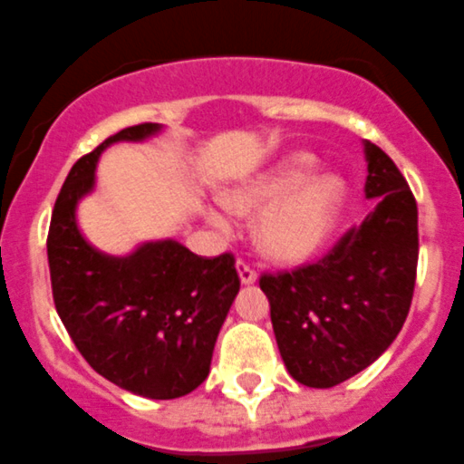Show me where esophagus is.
Here are the masks:
<instances>
[{
  "mask_svg": "<svg viewBox=\"0 0 464 464\" xmlns=\"http://www.w3.org/2000/svg\"><path fill=\"white\" fill-rule=\"evenodd\" d=\"M237 275H240L242 284H254L258 276V272L252 263H246L245 258H237Z\"/></svg>",
  "mask_w": 464,
  "mask_h": 464,
  "instance_id": "esophagus-1",
  "label": "esophagus"
}]
</instances>
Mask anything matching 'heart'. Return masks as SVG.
<instances>
[{"label": "heart", "mask_w": 464, "mask_h": 464, "mask_svg": "<svg viewBox=\"0 0 464 464\" xmlns=\"http://www.w3.org/2000/svg\"><path fill=\"white\" fill-rule=\"evenodd\" d=\"M315 160L306 153L293 155L276 171L246 188L227 194V206L236 212H263L258 222L261 249L279 261H300L327 240L341 218L345 185L339 176L323 173L309 179ZM210 219L224 231L233 222L224 210H212Z\"/></svg>", "instance_id": "b5f03b06"}]
</instances>
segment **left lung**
Here are the masks:
<instances>
[{
    "label": "left lung",
    "mask_w": 464,
    "mask_h": 464,
    "mask_svg": "<svg viewBox=\"0 0 464 464\" xmlns=\"http://www.w3.org/2000/svg\"><path fill=\"white\" fill-rule=\"evenodd\" d=\"M366 197L378 206L327 254L293 270L263 272L261 291L285 369L330 389L375 362L401 332L419 263L417 198L393 160L366 141Z\"/></svg>",
    "instance_id": "left-lung-1"
}]
</instances>
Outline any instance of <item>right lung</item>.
<instances>
[{"mask_svg":"<svg viewBox=\"0 0 464 464\" xmlns=\"http://www.w3.org/2000/svg\"><path fill=\"white\" fill-rule=\"evenodd\" d=\"M158 128L130 125L72 164L52 210L47 263L56 314L91 369L137 396L169 401L208 378L215 341L240 291L236 256H198L164 240L111 258L86 245L75 224V203L93 188L101 150Z\"/></svg>","mask_w":464,"mask_h":464,"instance_id":"1","label":"right lung"}]
</instances>
